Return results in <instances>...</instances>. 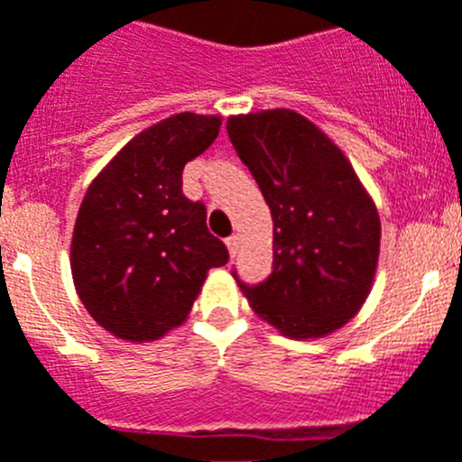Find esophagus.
Listing matches in <instances>:
<instances>
[{"label":"esophagus","mask_w":462,"mask_h":462,"mask_svg":"<svg viewBox=\"0 0 462 462\" xmlns=\"http://www.w3.org/2000/svg\"><path fill=\"white\" fill-rule=\"evenodd\" d=\"M226 244H227V251H230V255L235 257L236 253H239V244H241L239 235H232V236H227V239H226Z\"/></svg>","instance_id":"obj_1"}]
</instances>
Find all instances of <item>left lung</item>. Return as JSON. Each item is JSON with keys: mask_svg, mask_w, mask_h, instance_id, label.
<instances>
[{"mask_svg": "<svg viewBox=\"0 0 462 462\" xmlns=\"http://www.w3.org/2000/svg\"><path fill=\"white\" fill-rule=\"evenodd\" d=\"M227 134L273 217V271L239 282L251 308L287 337L342 328L372 290L381 221L342 150L290 109L232 116Z\"/></svg>", "mask_w": 462, "mask_h": 462, "instance_id": "1", "label": "left lung"}]
</instances>
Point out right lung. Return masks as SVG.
Returning <instances> with one entry per match:
<instances>
[{
	"mask_svg": "<svg viewBox=\"0 0 462 462\" xmlns=\"http://www.w3.org/2000/svg\"><path fill=\"white\" fill-rule=\"evenodd\" d=\"M217 116L178 114L141 132L93 180L70 266L90 317L116 337L152 342L187 319L207 271L227 264L207 209L182 193L184 163L218 136Z\"/></svg>",
	"mask_w": 462,
	"mask_h": 462,
	"instance_id": "obj_1",
	"label": "right lung"
}]
</instances>
